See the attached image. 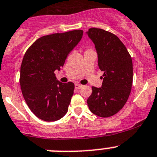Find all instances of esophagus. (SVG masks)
I'll return each instance as SVG.
<instances>
[{
	"instance_id": "34e87169",
	"label": "esophagus",
	"mask_w": 157,
	"mask_h": 157,
	"mask_svg": "<svg viewBox=\"0 0 157 157\" xmlns=\"http://www.w3.org/2000/svg\"><path fill=\"white\" fill-rule=\"evenodd\" d=\"M82 86L78 84V83H75V87L76 90H79V89L82 88Z\"/></svg>"
}]
</instances>
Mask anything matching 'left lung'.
<instances>
[{
    "label": "left lung",
    "instance_id": "1",
    "mask_svg": "<svg viewBox=\"0 0 157 157\" xmlns=\"http://www.w3.org/2000/svg\"><path fill=\"white\" fill-rule=\"evenodd\" d=\"M86 34L95 45L98 67L104 71L102 86L92 87L87 105L96 116L110 117L123 109L130 96L133 82L132 59L115 34L99 28L89 29Z\"/></svg>",
    "mask_w": 157,
    "mask_h": 157
}]
</instances>
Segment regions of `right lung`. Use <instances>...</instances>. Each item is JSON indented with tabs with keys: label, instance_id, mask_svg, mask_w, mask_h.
I'll return each instance as SVG.
<instances>
[{
	"label": "right lung",
	"instance_id": "obj_1",
	"mask_svg": "<svg viewBox=\"0 0 157 157\" xmlns=\"http://www.w3.org/2000/svg\"><path fill=\"white\" fill-rule=\"evenodd\" d=\"M82 34V30H75L43 36L23 56L19 76L22 94L29 109L41 120L56 121L67 112L75 85L58 81L54 71L63 66Z\"/></svg>",
	"mask_w": 157,
	"mask_h": 157
}]
</instances>
